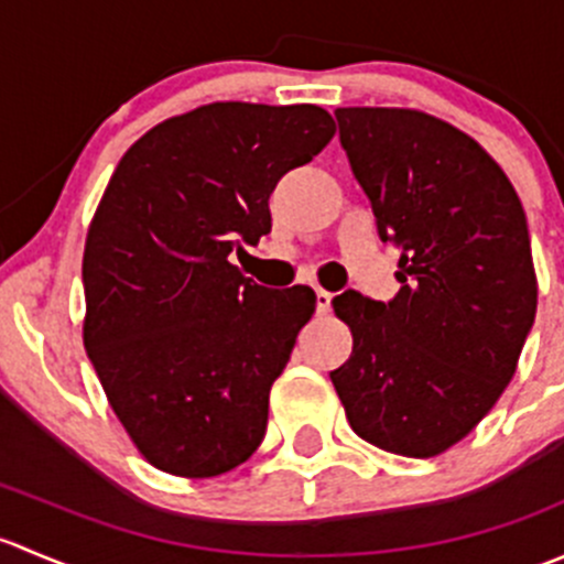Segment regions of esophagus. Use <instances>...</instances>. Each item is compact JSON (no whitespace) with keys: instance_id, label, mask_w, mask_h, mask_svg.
<instances>
[{"instance_id":"esophagus-1","label":"esophagus","mask_w":564,"mask_h":564,"mask_svg":"<svg viewBox=\"0 0 564 564\" xmlns=\"http://www.w3.org/2000/svg\"><path fill=\"white\" fill-rule=\"evenodd\" d=\"M329 303H333V294L324 292V289H316V311H318V314H327Z\"/></svg>"}]
</instances>
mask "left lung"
<instances>
[{
	"mask_svg": "<svg viewBox=\"0 0 564 564\" xmlns=\"http://www.w3.org/2000/svg\"><path fill=\"white\" fill-rule=\"evenodd\" d=\"M340 144L401 250L390 303L346 292L351 355L329 373L360 440L434 458L464 440L519 368L538 308L513 182L464 130L417 108H338Z\"/></svg>",
	"mask_w": 564,
	"mask_h": 564,
	"instance_id": "obj_1",
	"label": "left lung"
}]
</instances>
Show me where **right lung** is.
Wrapping results in <instances>:
<instances>
[{
	"label": "right lung",
	"instance_id": "right-lung-1",
	"mask_svg": "<svg viewBox=\"0 0 564 564\" xmlns=\"http://www.w3.org/2000/svg\"><path fill=\"white\" fill-rule=\"evenodd\" d=\"M335 135L322 106H198L122 155L84 246V349L135 451L215 477L264 440L270 388L316 311L229 256L270 231V193Z\"/></svg>",
	"mask_w": 564,
	"mask_h": 564
}]
</instances>
